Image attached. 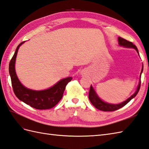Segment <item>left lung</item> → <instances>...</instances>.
Masks as SVG:
<instances>
[{
	"label": "left lung",
	"mask_w": 149,
	"mask_h": 149,
	"mask_svg": "<svg viewBox=\"0 0 149 149\" xmlns=\"http://www.w3.org/2000/svg\"><path fill=\"white\" fill-rule=\"evenodd\" d=\"M118 42H119V46H124L127 48H134V49L137 51V53L139 54L137 47H136L135 45H134L131 42H130V41L124 39L122 37H118ZM143 70V66H142V68H141V71L140 73V79H141V73H142ZM140 79L139 84L138 86V88L136 89V91H135V93H134L132 96H131L129 98H127L126 101L123 102L121 103H119V104H111V103H108L102 101V100L98 97V96L96 93L95 91L94 90V89H93L91 85L89 92V99L90 100V102L93 104V105L94 106L95 108H96L100 110H102V111H105V112H107V111L111 112V111H114V110H118L120 108H122V107H123L124 105H126L131 99H133L136 96L138 91L140 90Z\"/></svg>",
	"instance_id": "1"
}]
</instances>
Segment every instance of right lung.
I'll return each instance as SVG.
<instances>
[{"label": "right lung", "instance_id": "obj_1", "mask_svg": "<svg viewBox=\"0 0 149 149\" xmlns=\"http://www.w3.org/2000/svg\"><path fill=\"white\" fill-rule=\"evenodd\" d=\"M25 42H21L9 62V72L11 76L12 87L16 97L34 109L46 110L51 109L56 105L63 97L67 84L70 82L71 77L61 79L53 87L42 91H35L28 89L23 86L17 77L15 71V61L19 46Z\"/></svg>", "mask_w": 149, "mask_h": 149}]
</instances>
